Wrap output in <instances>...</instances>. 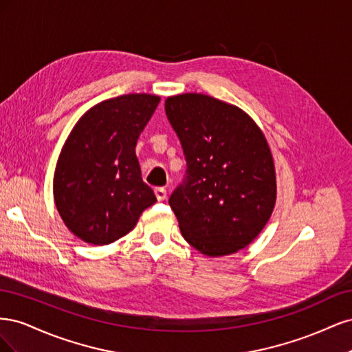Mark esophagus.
Segmentation results:
<instances>
[{
    "label": "esophagus",
    "mask_w": 352,
    "mask_h": 352,
    "mask_svg": "<svg viewBox=\"0 0 352 352\" xmlns=\"http://www.w3.org/2000/svg\"><path fill=\"white\" fill-rule=\"evenodd\" d=\"M154 194H155L158 201H164L166 197H167V190L164 188H155L154 189Z\"/></svg>",
    "instance_id": "34e87169"
}]
</instances>
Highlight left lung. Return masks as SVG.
Wrapping results in <instances>:
<instances>
[{"label": "left lung", "mask_w": 352, "mask_h": 352, "mask_svg": "<svg viewBox=\"0 0 352 352\" xmlns=\"http://www.w3.org/2000/svg\"><path fill=\"white\" fill-rule=\"evenodd\" d=\"M186 179L168 199L185 241L208 257L235 254L267 225L276 170L267 140L239 107L188 92L166 100Z\"/></svg>", "instance_id": "8db88e82"}]
</instances>
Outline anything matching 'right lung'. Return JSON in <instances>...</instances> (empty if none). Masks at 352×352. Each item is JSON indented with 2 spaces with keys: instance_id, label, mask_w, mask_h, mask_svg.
I'll return each mask as SVG.
<instances>
[{
  "instance_id": "right-lung-1",
  "label": "right lung",
  "mask_w": 352,
  "mask_h": 352,
  "mask_svg": "<svg viewBox=\"0 0 352 352\" xmlns=\"http://www.w3.org/2000/svg\"><path fill=\"white\" fill-rule=\"evenodd\" d=\"M158 102L153 94L101 101L69 133L52 192L60 217L83 242L109 245L120 239L157 201L141 177L135 146Z\"/></svg>"
}]
</instances>
